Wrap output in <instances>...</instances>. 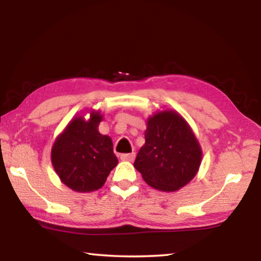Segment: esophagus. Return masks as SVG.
<instances>
[{
    "mask_svg": "<svg viewBox=\"0 0 261 261\" xmlns=\"http://www.w3.org/2000/svg\"><path fill=\"white\" fill-rule=\"evenodd\" d=\"M135 156L136 154L135 153H129V154H122L121 155V160L122 161H127V162H131L135 160Z\"/></svg>",
    "mask_w": 261,
    "mask_h": 261,
    "instance_id": "esophagus-1",
    "label": "esophagus"
}]
</instances>
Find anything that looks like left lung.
I'll return each instance as SVG.
<instances>
[{"instance_id":"obj_1","label":"left lung","mask_w":261,"mask_h":261,"mask_svg":"<svg viewBox=\"0 0 261 261\" xmlns=\"http://www.w3.org/2000/svg\"><path fill=\"white\" fill-rule=\"evenodd\" d=\"M202 149L187 120L175 109H163L146 120L145 144L134 167L149 187L175 192L199 171Z\"/></svg>"}]
</instances>
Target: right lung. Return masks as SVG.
<instances>
[{
    "instance_id": "1",
    "label": "right lung",
    "mask_w": 261,
    "mask_h": 261,
    "mask_svg": "<svg viewBox=\"0 0 261 261\" xmlns=\"http://www.w3.org/2000/svg\"><path fill=\"white\" fill-rule=\"evenodd\" d=\"M87 113L90 116L86 119ZM102 120L99 109H86L68 123L53 144L51 165L61 182L72 191H96L117 166L112 138L99 132Z\"/></svg>"
}]
</instances>
